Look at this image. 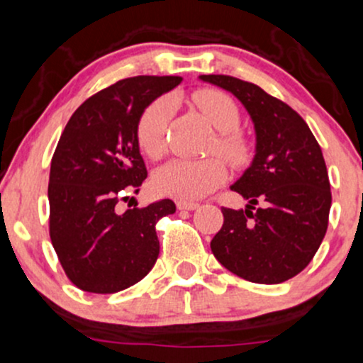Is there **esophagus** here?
I'll return each instance as SVG.
<instances>
[{
  "mask_svg": "<svg viewBox=\"0 0 363 363\" xmlns=\"http://www.w3.org/2000/svg\"><path fill=\"white\" fill-rule=\"evenodd\" d=\"M200 207L198 203H193V201H177L179 211H196Z\"/></svg>",
  "mask_w": 363,
  "mask_h": 363,
  "instance_id": "34e87169",
  "label": "esophagus"
}]
</instances>
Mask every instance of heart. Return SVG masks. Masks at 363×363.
<instances>
[{"instance_id": "obj_1", "label": "heart", "mask_w": 363, "mask_h": 363, "mask_svg": "<svg viewBox=\"0 0 363 363\" xmlns=\"http://www.w3.org/2000/svg\"><path fill=\"white\" fill-rule=\"evenodd\" d=\"M208 123L219 133L217 151L231 162L245 158L247 146L235 130L240 125V111L231 97L219 90H200L193 95ZM174 113L170 99L152 101L137 121V143L150 158H160L167 150V127ZM228 177V167L217 156L201 160L177 158L163 165L155 174L156 191L177 200H200L216 191Z\"/></svg>"}]
</instances>
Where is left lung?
<instances>
[{
    "mask_svg": "<svg viewBox=\"0 0 363 363\" xmlns=\"http://www.w3.org/2000/svg\"><path fill=\"white\" fill-rule=\"evenodd\" d=\"M200 79L235 95L255 133L252 163L231 184L249 203L223 208L211 249L243 280L281 284L310 264L325 236L333 194L322 150L306 121L261 86L223 74ZM259 201L263 207L255 209Z\"/></svg>",
    "mask_w": 363,
    "mask_h": 363,
    "instance_id": "1",
    "label": "left lung"
}]
</instances>
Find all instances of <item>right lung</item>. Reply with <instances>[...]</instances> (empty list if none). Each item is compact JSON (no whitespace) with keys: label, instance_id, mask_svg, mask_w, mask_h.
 <instances>
[{"label":"right lung","instance_id":"right-lung-1","mask_svg":"<svg viewBox=\"0 0 363 363\" xmlns=\"http://www.w3.org/2000/svg\"><path fill=\"white\" fill-rule=\"evenodd\" d=\"M179 76H135L86 99L67 121L52 158L50 238L78 289L114 294L143 280L160 254L156 223L175 212L172 200L118 212L147 177L137 121Z\"/></svg>","mask_w":363,"mask_h":363}]
</instances>
